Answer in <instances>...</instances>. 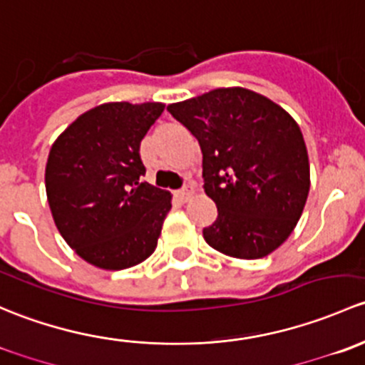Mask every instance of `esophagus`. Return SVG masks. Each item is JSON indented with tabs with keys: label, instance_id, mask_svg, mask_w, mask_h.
Wrapping results in <instances>:
<instances>
[{
	"label": "esophagus",
	"instance_id": "34e87169",
	"mask_svg": "<svg viewBox=\"0 0 365 365\" xmlns=\"http://www.w3.org/2000/svg\"><path fill=\"white\" fill-rule=\"evenodd\" d=\"M178 197L181 202H187L191 197H193V187H190V186L182 187V190L178 191Z\"/></svg>",
	"mask_w": 365,
	"mask_h": 365
}]
</instances>
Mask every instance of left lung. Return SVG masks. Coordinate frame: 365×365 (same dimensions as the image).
Segmentation results:
<instances>
[{
    "label": "left lung",
    "mask_w": 365,
    "mask_h": 365,
    "mask_svg": "<svg viewBox=\"0 0 365 365\" xmlns=\"http://www.w3.org/2000/svg\"><path fill=\"white\" fill-rule=\"evenodd\" d=\"M197 137L205 193L217 220L204 239L220 253L257 260L294 232L309 193V158L283 107L246 88H217L168 105Z\"/></svg>",
    "instance_id": "left-lung-1"
}]
</instances>
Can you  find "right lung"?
I'll return each mask as SVG.
<instances>
[{
  "instance_id": "right-lung-1",
  "label": "right lung",
  "mask_w": 365,
  "mask_h": 365,
  "mask_svg": "<svg viewBox=\"0 0 365 365\" xmlns=\"http://www.w3.org/2000/svg\"><path fill=\"white\" fill-rule=\"evenodd\" d=\"M163 108L160 101L101 103L78 115L48 153L45 191L56 227L98 269H130L155 253L172 195L140 182V142Z\"/></svg>"
}]
</instances>
